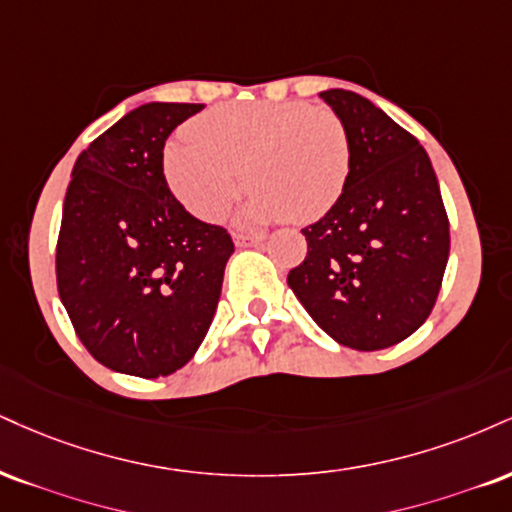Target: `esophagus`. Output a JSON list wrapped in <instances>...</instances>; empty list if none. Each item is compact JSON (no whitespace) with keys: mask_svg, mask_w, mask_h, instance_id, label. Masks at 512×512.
<instances>
[{"mask_svg":"<svg viewBox=\"0 0 512 512\" xmlns=\"http://www.w3.org/2000/svg\"><path fill=\"white\" fill-rule=\"evenodd\" d=\"M264 236L260 233H236V245L238 248H252V245H260Z\"/></svg>","mask_w":512,"mask_h":512,"instance_id":"obj_1","label":"esophagus"}]
</instances>
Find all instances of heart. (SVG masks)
Listing matches in <instances>:
<instances>
[{
    "label": "heart",
    "mask_w": 512,
    "mask_h": 512,
    "mask_svg": "<svg viewBox=\"0 0 512 512\" xmlns=\"http://www.w3.org/2000/svg\"><path fill=\"white\" fill-rule=\"evenodd\" d=\"M164 152V176L197 219L217 221L245 183L240 219L305 224L329 212L350 174L343 121L305 102L229 104L197 116Z\"/></svg>",
    "instance_id": "heart-1"
}]
</instances>
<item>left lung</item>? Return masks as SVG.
Returning a JSON list of instances; mask_svg holds the SVG:
<instances>
[{"label": "left lung", "mask_w": 512, "mask_h": 512, "mask_svg": "<svg viewBox=\"0 0 512 512\" xmlns=\"http://www.w3.org/2000/svg\"><path fill=\"white\" fill-rule=\"evenodd\" d=\"M343 121L350 174L322 219L305 226L307 255L288 286L334 341L381 350L415 334L446 272L451 233L424 147L367 97L324 90Z\"/></svg>", "instance_id": "8db88e82"}]
</instances>
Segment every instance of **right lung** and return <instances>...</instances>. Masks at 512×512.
<instances>
[{
  "instance_id": "right-lung-1",
  "label": "right lung",
  "mask_w": 512,
  "mask_h": 512,
  "mask_svg": "<svg viewBox=\"0 0 512 512\" xmlns=\"http://www.w3.org/2000/svg\"><path fill=\"white\" fill-rule=\"evenodd\" d=\"M202 104L150 102L76 159L57 240V288L73 329L104 367L166 377L200 348L233 252L164 178V143Z\"/></svg>"
}]
</instances>
